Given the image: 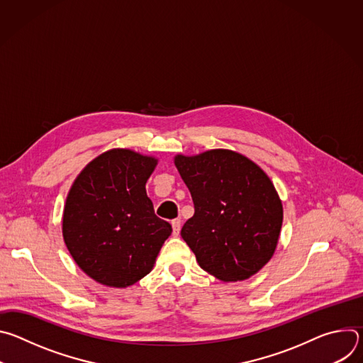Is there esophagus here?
<instances>
[{
	"label": "esophagus",
	"mask_w": 363,
	"mask_h": 363,
	"mask_svg": "<svg viewBox=\"0 0 363 363\" xmlns=\"http://www.w3.org/2000/svg\"><path fill=\"white\" fill-rule=\"evenodd\" d=\"M172 233H174V235H178L179 234V231H181V220L179 218H175V220H172Z\"/></svg>",
	"instance_id": "1"
}]
</instances>
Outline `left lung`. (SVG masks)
<instances>
[{
  "mask_svg": "<svg viewBox=\"0 0 363 363\" xmlns=\"http://www.w3.org/2000/svg\"><path fill=\"white\" fill-rule=\"evenodd\" d=\"M195 213L181 237L202 270L221 281H242L273 257L283 224L281 199L269 175L242 153L211 149L177 155Z\"/></svg>",
  "mask_w": 363,
  "mask_h": 363,
  "instance_id": "left-lung-1",
  "label": "left lung"
}]
</instances>
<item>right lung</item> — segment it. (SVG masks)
<instances>
[{"mask_svg":"<svg viewBox=\"0 0 363 363\" xmlns=\"http://www.w3.org/2000/svg\"><path fill=\"white\" fill-rule=\"evenodd\" d=\"M157 165L150 155L111 149L83 168L67 194L66 247L76 264L103 286L125 289L150 273L172 233L146 195Z\"/></svg>","mask_w":363,"mask_h":363,"instance_id":"1","label":"right lung"}]
</instances>
